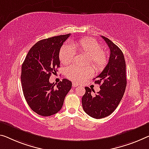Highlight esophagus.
I'll return each mask as SVG.
<instances>
[{
    "mask_svg": "<svg viewBox=\"0 0 149 149\" xmlns=\"http://www.w3.org/2000/svg\"><path fill=\"white\" fill-rule=\"evenodd\" d=\"M79 86V84H78L74 83V82H73V83H72V87L73 88L77 87V86Z\"/></svg>",
    "mask_w": 149,
    "mask_h": 149,
    "instance_id": "1",
    "label": "esophagus"
}]
</instances>
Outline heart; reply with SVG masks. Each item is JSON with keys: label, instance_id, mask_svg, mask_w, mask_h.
Returning a JSON list of instances; mask_svg holds the SVG:
<instances>
[{"label": "heart", "instance_id": "1", "mask_svg": "<svg viewBox=\"0 0 149 149\" xmlns=\"http://www.w3.org/2000/svg\"><path fill=\"white\" fill-rule=\"evenodd\" d=\"M72 46L64 45L59 52V59L63 65L72 63L75 56V52L88 56L87 64L90 63L97 71L103 70L108 62V56L97 40L91 38H82L72 42ZM65 76L75 82H82L92 76L93 69L91 67H80L70 66L65 69Z\"/></svg>", "mask_w": 149, "mask_h": 149}]
</instances>
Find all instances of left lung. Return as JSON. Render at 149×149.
<instances>
[{"instance_id": "obj_1", "label": "left lung", "mask_w": 149, "mask_h": 149, "mask_svg": "<svg viewBox=\"0 0 149 149\" xmlns=\"http://www.w3.org/2000/svg\"><path fill=\"white\" fill-rule=\"evenodd\" d=\"M110 49L109 63L104 70L96 77L95 83L100 85V90L92 95V90L85 87L82 98V108L85 113L95 118H102L110 115L116 109L124 95L127 78L124 54L117 46L108 38L101 36ZM93 91L95 93L94 90Z\"/></svg>"}]
</instances>
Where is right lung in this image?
I'll return each mask as SVG.
<instances>
[{
	"instance_id": "add662e5",
	"label": "right lung",
	"mask_w": 149,
	"mask_h": 149,
	"mask_svg": "<svg viewBox=\"0 0 149 149\" xmlns=\"http://www.w3.org/2000/svg\"><path fill=\"white\" fill-rule=\"evenodd\" d=\"M70 34L53 36L38 41L30 49L22 65V91L29 106L43 116L58 113L63 107L72 82L63 79L55 86L49 82L52 73L60 67L59 52Z\"/></svg>"
}]
</instances>
